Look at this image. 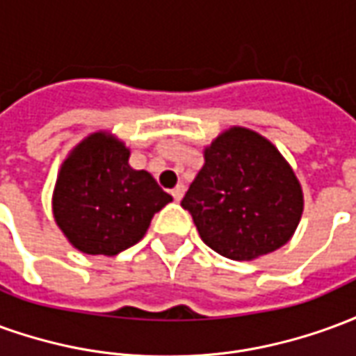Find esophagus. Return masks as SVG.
Here are the masks:
<instances>
[{"instance_id":"1","label":"esophagus","mask_w":356,"mask_h":356,"mask_svg":"<svg viewBox=\"0 0 356 356\" xmlns=\"http://www.w3.org/2000/svg\"><path fill=\"white\" fill-rule=\"evenodd\" d=\"M183 194H185V185H177L173 191H171V196H173V200L179 202L183 198Z\"/></svg>"}]
</instances>
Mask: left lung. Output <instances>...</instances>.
Returning <instances> with one entry per match:
<instances>
[{"label": "left lung", "mask_w": 356, "mask_h": 356, "mask_svg": "<svg viewBox=\"0 0 356 356\" xmlns=\"http://www.w3.org/2000/svg\"><path fill=\"white\" fill-rule=\"evenodd\" d=\"M206 163L181 206L202 240L234 261L284 246L303 211L299 181L261 135L232 127L206 148Z\"/></svg>", "instance_id": "obj_1"}]
</instances>
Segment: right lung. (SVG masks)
I'll list each match as a JSON object with an SVG mask.
<instances>
[{"label":"right lung","instance_id":"add662e5","mask_svg":"<svg viewBox=\"0 0 356 356\" xmlns=\"http://www.w3.org/2000/svg\"><path fill=\"white\" fill-rule=\"evenodd\" d=\"M127 160L124 143L93 133L60 168L53 213L83 254L116 255L137 244L156 211L173 200L148 171L133 170Z\"/></svg>","mask_w":356,"mask_h":356}]
</instances>
